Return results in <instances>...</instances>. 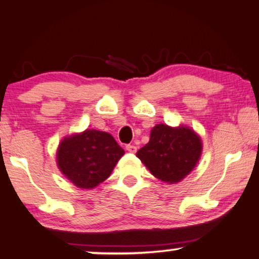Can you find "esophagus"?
<instances>
[{
    "label": "esophagus",
    "instance_id": "1",
    "mask_svg": "<svg viewBox=\"0 0 259 259\" xmlns=\"http://www.w3.org/2000/svg\"><path fill=\"white\" fill-rule=\"evenodd\" d=\"M125 148H126L127 152H130V153H136V150H137L136 146H134V145H127Z\"/></svg>",
    "mask_w": 259,
    "mask_h": 259
}]
</instances>
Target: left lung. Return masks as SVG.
<instances>
[{"label": "left lung", "instance_id": "left-lung-1", "mask_svg": "<svg viewBox=\"0 0 259 259\" xmlns=\"http://www.w3.org/2000/svg\"><path fill=\"white\" fill-rule=\"evenodd\" d=\"M202 154V141L185 125L172 127L158 124L150 132L149 142L136 156L160 181L176 184L197 165Z\"/></svg>", "mask_w": 259, "mask_h": 259}]
</instances>
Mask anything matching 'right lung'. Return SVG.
<instances>
[{"mask_svg": "<svg viewBox=\"0 0 259 259\" xmlns=\"http://www.w3.org/2000/svg\"><path fill=\"white\" fill-rule=\"evenodd\" d=\"M124 149L112 135L99 130L64 137L57 149V166L77 188L93 189L107 179Z\"/></svg>", "mask_w": 259, "mask_h": 259, "instance_id": "right-lung-1", "label": "right lung"}]
</instances>
